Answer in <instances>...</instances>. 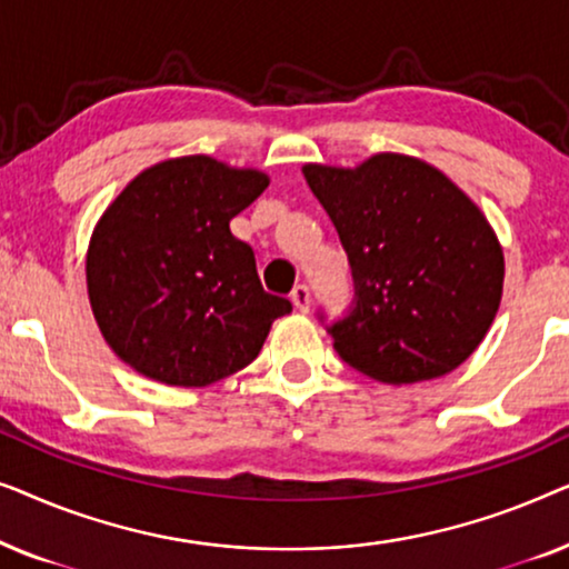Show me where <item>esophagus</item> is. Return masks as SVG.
Returning a JSON list of instances; mask_svg holds the SVG:
<instances>
[{"instance_id": "esophagus-1", "label": "esophagus", "mask_w": 569, "mask_h": 569, "mask_svg": "<svg viewBox=\"0 0 569 569\" xmlns=\"http://www.w3.org/2000/svg\"><path fill=\"white\" fill-rule=\"evenodd\" d=\"M290 300H292L295 308L302 310V313H306V310H310V290H308V284H295Z\"/></svg>"}]
</instances>
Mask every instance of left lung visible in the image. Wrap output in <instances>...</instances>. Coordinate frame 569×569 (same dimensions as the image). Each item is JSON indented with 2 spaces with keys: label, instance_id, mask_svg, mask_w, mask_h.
<instances>
[{
  "label": "left lung",
  "instance_id": "1",
  "mask_svg": "<svg viewBox=\"0 0 569 569\" xmlns=\"http://www.w3.org/2000/svg\"><path fill=\"white\" fill-rule=\"evenodd\" d=\"M352 263L357 306L331 326L349 368L388 386L442 378L469 360L502 300L497 232L430 162L378 152L355 168L302 166Z\"/></svg>",
  "mask_w": 569,
  "mask_h": 569
}]
</instances>
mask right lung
Masks as SVG:
<instances>
[{
  "label": "right lung",
  "instance_id": "obj_1",
  "mask_svg": "<svg viewBox=\"0 0 569 569\" xmlns=\"http://www.w3.org/2000/svg\"><path fill=\"white\" fill-rule=\"evenodd\" d=\"M269 176L209 154L144 168L106 207L84 277L108 347L139 376L204 388L259 357L271 323L292 310L267 292L253 248L230 220Z\"/></svg>",
  "mask_w": 569,
  "mask_h": 569
}]
</instances>
